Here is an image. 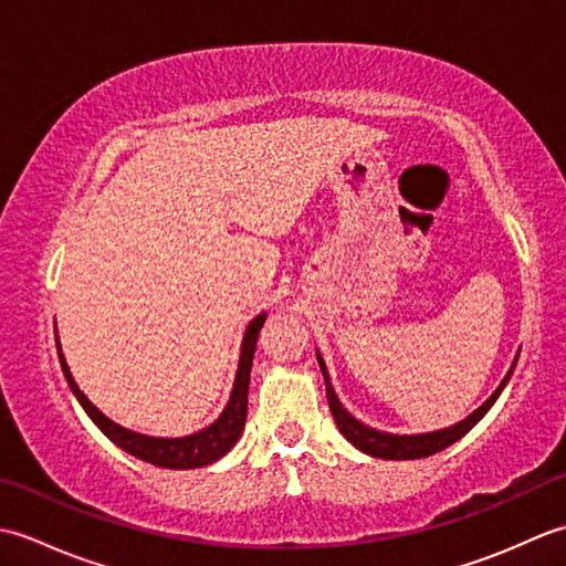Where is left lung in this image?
Returning <instances> with one entry per match:
<instances>
[{"instance_id": "obj_1", "label": "left lung", "mask_w": 566, "mask_h": 566, "mask_svg": "<svg viewBox=\"0 0 566 566\" xmlns=\"http://www.w3.org/2000/svg\"><path fill=\"white\" fill-rule=\"evenodd\" d=\"M521 355V350H518ZM518 355H515L511 369L506 371V377L501 379V384L496 387V391L489 396V399L476 408V411L469 413L464 420L454 426H448L442 430H432V432H416V436H399V432H387V430H377V428H369L365 426L363 420H357L347 408L340 403L338 394H335L331 377H328V367L323 363L321 353L316 350L318 357V367L323 371V381H326V394H328V406H331V413L335 418V426L345 436L347 442H353L357 450H363L369 457H379V460H420V457H430L436 454L444 448H450L452 442L460 440L462 436H467L469 430H472L479 420H482L489 408L496 403V399L501 396V391L506 389V384L513 375L515 363H518Z\"/></svg>"}]
</instances>
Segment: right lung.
Wrapping results in <instances>:
<instances>
[{"instance_id":"right-lung-1","label":"right lung","mask_w":566,"mask_h":566,"mask_svg":"<svg viewBox=\"0 0 566 566\" xmlns=\"http://www.w3.org/2000/svg\"><path fill=\"white\" fill-rule=\"evenodd\" d=\"M264 318L268 314H258L248 323V328L243 333V343H240V357H238V371H235V381L231 389V399H228L226 408L221 416L213 420L211 426L201 428L191 436L182 438H155V436H143V432L128 430L124 426L114 423L112 418H106L97 406H94L87 396L82 394L77 387V381L72 379L70 367L65 363V355L60 350V338L55 331V345H57V357H60V367H63V375L67 379L70 391L75 394V399L84 408V413L92 418V423L97 426L106 438H109L118 448L126 450L128 454L138 457L143 462H150L155 467H165V469H197V467H207L233 448L238 442L240 432L245 428V418H248V384H250V369H252V355H255L258 347V335L260 328L264 326Z\"/></svg>"}]
</instances>
